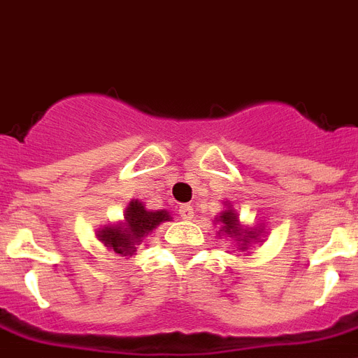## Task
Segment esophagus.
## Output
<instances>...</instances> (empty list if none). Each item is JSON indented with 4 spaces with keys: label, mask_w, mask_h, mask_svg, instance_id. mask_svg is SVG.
Masks as SVG:
<instances>
[{
    "label": "esophagus",
    "mask_w": 358,
    "mask_h": 358,
    "mask_svg": "<svg viewBox=\"0 0 358 358\" xmlns=\"http://www.w3.org/2000/svg\"><path fill=\"white\" fill-rule=\"evenodd\" d=\"M179 214H181L182 220H192L194 208H192V205H179Z\"/></svg>",
    "instance_id": "34e87169"
}]
</instances>
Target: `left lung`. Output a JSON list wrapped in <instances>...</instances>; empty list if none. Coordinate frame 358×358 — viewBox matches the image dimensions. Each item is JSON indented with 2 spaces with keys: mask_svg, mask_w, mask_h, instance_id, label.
<instances>
[{
  "mask_svg": "<svg viewBox=\"0 0 358 358\" xmlns=\"http://www.w3.org/2000/svg\"><path fill=\"white\" fill-rule=\"evenodd\" d=\"M215 220L220 221L221 230L217 234H223L225 232L229 238H234L238 241L239 250H247L249 249V245L254 243V241H258L259 239V230H252V229H243L241 223H239L238 212L229 206L227 210L221 212Z\"/></svg>",
  "mask_w": 358,
  "mask_h": 358,
  "instance_id": "left-lung-1",
  "label": "left lung"
}]
</instances>
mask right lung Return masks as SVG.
I'll return each mask as SVG.
<instances>
[{"label": "right lung", "instance_id": "right-lung-1", "mask_svg": "<svg viewBox=\"0 0 358 358\" xmlns=\"http://www.w3.org/2000/svg\"><path fill=\"white\" fill-rule=\"evenodd\" d=\"M172 220L168 210H146V206L138 199L129 201L124 212V221L115 225H106L96 230V238L104 247L120 256H133L137 245L143 243L153 229L161 223Z\"/></svg>", "mask_w": 358, "mask_h": 358}]
</instances>
